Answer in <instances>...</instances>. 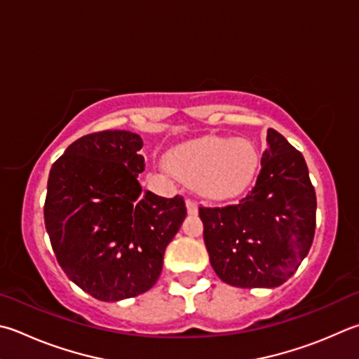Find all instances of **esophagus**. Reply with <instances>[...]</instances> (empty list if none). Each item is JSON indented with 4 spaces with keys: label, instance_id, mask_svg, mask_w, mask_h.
I'll return each mask as SVG.
<instances>
[{
    "label": "esophagus",
    "instance_id": "obj_1",
    "mask_svg": "<svg viewBox=\"0 0 359 359\" xmlns=\"http://www.w3.org/2000/svg\"><path fill=\"white\" fill-rule=\"evenodd\" d=\"M187 210L190 215H196L198 213V204L196 201L193 199H187Z\"/></svg>",
    "mask_w": 359,
    "mask_h": 359
}]
</instances>
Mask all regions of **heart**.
I'll return each instance as SVG.
<instances>
[{
    "instance_id": "obj_1",
    "label": "heart",
    "mask_w": 359,
    "mask_h": 359,
    "mask_svg": "<svg viewBox=\"0 0 359 359\" xmlns=\"http://www.w3.org/2000/svg\"><path fill=\"white\" fill-rule=\"evenodd\" d=\"M169 166L202 196L215 201L236 198L252 184L259 154L248 140L208 136L179 147L169 155Z\"/></svg>"
}]
</instances>
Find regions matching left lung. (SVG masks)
<instances>
[{"mask_svg": "<svg viewBox=\"0 0 359 359\" xmlns=\"http://www.w3.org/2000/svg\"><path fill=\"white\" fill-rule=\"evenodd\" d=\"M316 210V190L302 152L269 128L252 190L237 204L199 207L215 273L233 287L281 285L308 256Z\"/></svg>", "mask_w": 359, "mask_h": 359, "instance_id": "8db88e82", "label": "left lung"}]
</instances>
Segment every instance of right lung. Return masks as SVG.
<instances>
[{
  "label": "right lung",
  "mask_w": 359,
  "mask_h": 359,
  "mask_svg": "<svg viewBox=\"0 0 359 359\" xmlns=\"http://www.w3.org/2000/svg\"><path fill=\"white\" fill-rule=\"evenodd\" d=\"M141 136L126 130L90 133L50 169L43 218L51 248L70 281L100 302L152 289L187 217L179 194L141 188Z\"/></svg>",
  "instance_id": "obj_1"
}]
</instances>
